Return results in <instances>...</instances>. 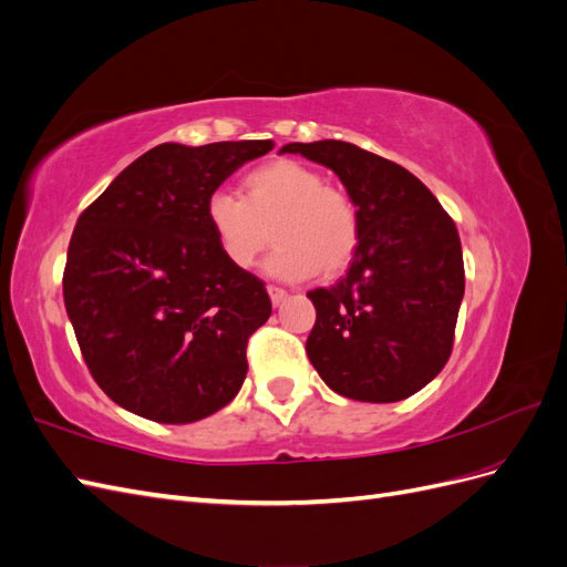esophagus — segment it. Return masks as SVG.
Listing matches in <instances>:
<instances>
[{"mask_svg": "<svg viewBox=\"0 0 567 567\" xmlns=\"http://www.w3.org/2000/svg\"><path fill=\"white\" fill-rule=\"evenodd\" d=\"M267 290H269V298H271L274 305H281L286 300V296H288L284 288H277V286H269Z\"/></svg>", "mask_w": 567, "mask_h": 567, "instance_id": "esophagus-1", "label": "esophagus"}]
</instances>
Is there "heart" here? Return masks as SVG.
<instances>
[{"label":"heart","mask_w":567,"mask_h":567,"mask_svg":"<svg viewBox=\"0 0 567 567\" xmlns=\"http://www.w3.org/2000/svg\"><path fill=\"white\" fill-rule=\"evenodd\" d=\"M205 221L219 252L236 269H250L271 236L277 238L267 271L284 281L310 279L317 271L333 277L350 265L362 238L350 194L323 184L319 169L288 158L244 175L241 198L210 194Z\"/></svg>","instance_id":"obj_1"}]
</instances>
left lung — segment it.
<instances>
[{
	"label": "left lung",
	"mask_w": 567,
	"mask_h": 567,
	"mask_svg": "<svg viewBox=\"0 0 567 567\" xmlns=\"http://www.w3.org/2000/svg\"><path fill=\"white\" fill-rule=\"evenodd\" d=\"M331 167L357 205L362 238L346 277L307 293V357L342 398L400 402L447 364L466 286L454 219L421 179L348 142L286 144Z\"/></svg>",
	"instance_id": "obj_1"
}]
</instances>
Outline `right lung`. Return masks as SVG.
<instances>
[{
  "instance_id": "right-lung-1",
  "label": "right lung",
  "mask_w": 567,
  "mask_h": 567,
  "mask_svg": "<svg viewBox=\"0 0 567 567\" xmlns=\"http://www.w3.org/2000/svg\"><path fill=\"white\" fill-rule=\"evenodd\" d=\"M271 148V140L161 144L78 217L65 312L92 379L132 414L194 423L241 390L248 338L271 300L219 252L205 200Z\"/></svg>"
}]
</instances>
